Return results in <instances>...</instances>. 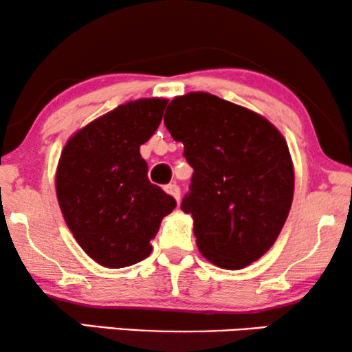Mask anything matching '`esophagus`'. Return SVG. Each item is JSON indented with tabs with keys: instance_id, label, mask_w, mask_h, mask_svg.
I'll use <instances>...</instances> for the list:
<instances>
[{
	"instance_id": "1",
	"label": "esophagus",
	"mask_w": 352,
	"mask_h": 352,
	"mask_svg": "<svg viewBox=\"0 0 352 352\" xmlns=\"http://www.w3.org/2000/svg\"><path fill=\"white\" fill-rule=\"evenodd\" d=\"M165 190H166V194H170L176 201H179V199H181V189H179V187H177V184H168L165 187Z\"/></svg>"
}]
</instances>
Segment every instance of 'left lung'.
Returning <instances> with one entry per match:
<instances>
[{
  "label": "left lung",
  "instance_id": "1",
  "mask_svg": "<svg viewBox=\"0 0 352 352\" xmlns=\"http://www.w3.org/2000/svg\"><path fill=\"white\" fill-rule=\"evenodd\" d=\"M165 126L194 168L181 210L200 253L237 271L263 256L290 213L295 171L282 133L253 110L204 91L176 96Z\"/></svg>",
  "mask_w": 352,
  "mask_h": 352
}]
</instances>
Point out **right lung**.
Here are the masks:
<instances>
[{
    "instance_id": "right-lung-1",
    "label": "right lung",
    "mask_w": 352,
    "mask_h": 352,
    "mask_svg": "<svg viewBox=\"0 0 352 352\" xmlns=\"http://www.w3.org/2000/svg\"><path fill=\"white\" fill-rule=\"evenodd\" d=\"M166 99L129 100L78 129L62 148L56 194L85 253L104 267L133 266L152 252L176 201L147 177L139 147L162 122Z\"/></svg>"
}]
</instances>
